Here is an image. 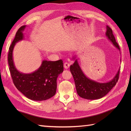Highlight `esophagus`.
<instances>
[{"label":"esophagus","instance_id":"34e87169","mask_svg":"<svg viewBox=\"0 0 131 131\" xmlns=\"http://www.w3.org/2000/svg\"><path fill=\"white\" fill-rule=\"evenodd\" d=\"M63 66H64V68H65V69H68L69 68V66H70V64H69L68 62H66L64 63V64H63Z\"/></svg>","mask_w":131,"mask_h":131}]
</instances>
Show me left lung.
<instances>
[{
  "label": "left lung",
  "mask_w": 131,
  "mask_h": 131,
  "mask_svg": "<svg viewBox=\"0 0 131 131\" xmlns=\"http://www.w3.org/2000/svg\"><path fill=\"white\" fill-rule=\"evenodd\" d=\"M106 35L108 39L112 41L113 45L120 51L119 46L113 34L112 29L108 26H106ZM73 58L75 62L70 66V70L74 78L77 93L82 98L87 100L101 99L109 92L117 83L120 69L115 76L110 81L106 83H100L89 79L86 77L80 68L77 59L75 60V56H74Z\"/></svg>",
  "instance_id": "obj_1"
}]
</instances>
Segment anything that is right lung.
Returning <instances> with one entry per match:
<instances>
[{"label":"right lung","mask_w":131,"mask_h":131,"mask_svg":"<svg viewBox=\"0 0 131 131\" xmlns=\"http://www.w3.org/2000/svg\"><path fill=\"white\" fill-rule=\"evenodd\" d=\"M26 26H21L18 30L9 47L8 56L9 71L14 84L24 96L34 101H44L51 98L56 92L57 78L63 71V61L43 60L39 68L30 74L18 71L14 64L13 51L16 43L23 40Z\"/></svg>","instance_id":"1"}]
</instances>
